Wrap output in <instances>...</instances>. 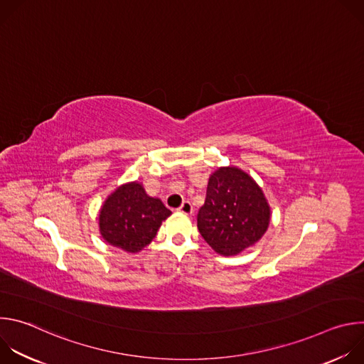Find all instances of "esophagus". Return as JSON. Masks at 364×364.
I'll use <instances>...</instances> for the list:
<instances>
[{
    "label": "esophagus",
    "mask_w": 364,
    "mask_h": 364,
    "mask_svg": "<svg viewBox=\"0 0 364 364\" xmlns=\"http://www.w3.org/2000/svg\"><path fill=\"white\" fill-rule=\"evenodd\" d=\"M178 212L184 213V215H191L193 213V205L190 204V201H184L180 207H178Z\"/></svg>",
    "instance_id": "obj_1"
}]
</instances>
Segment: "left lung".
Instances as JSON below:
<instances>
[{
  "mask_svg": "<svg viewBox=\"0 0 364 364\" xmlns=\"http://www.w3.org/2000/svg\"><path fill=\"white\" fill-rule=\"evenodd\" d=\"M269 219L262 190L245 171L223 167L210 176L197 228L218 253L232 256L252 246L267 232Z\"/></svg>",
  "mask_w": 364,
  "mask_h": 364,
  "instance_id": "left-lung-1",
  "label": "left lung"
}]
</instances>
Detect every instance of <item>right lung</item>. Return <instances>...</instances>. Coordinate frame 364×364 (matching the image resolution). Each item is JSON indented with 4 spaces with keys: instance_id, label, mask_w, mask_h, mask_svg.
<instances>
[{
    "instance_id": "add662e5",
    "label": "right lung",
    "mask_w": 364,
    "mask_h": 364,
    "mask_svg": "<svg viewBox=\"0 0 364 364\" xmlns=\"http://www.w3.org/2000/svg\"><path fill=\"white\" fill-rule=\"evenodd\" d=\"M171 212L160 198L149 197L141 184L115 190L99 215L100 233L108 243L127 252H139L151 243Z\"/></svg>"
}]
</instances>
